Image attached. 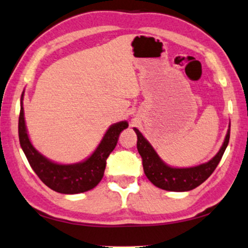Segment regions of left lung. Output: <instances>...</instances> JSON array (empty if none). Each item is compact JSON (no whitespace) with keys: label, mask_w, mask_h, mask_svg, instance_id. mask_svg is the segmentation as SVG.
Instances as JSON below:
<instances>
[{"label":"left lung","mask_w":248,"mask_h":248,"mask_svg":"<svg viewBox=\"0 0 248 248\" xmlns=\"http://www.w3.org/2000/svg\"><path fill=\"white\" fill-rule=\"evenodd\" d=\"M134 130L137 134V149L141 156L142 167H144L146 176L159 189L175 191V192H183V191L195 189L214 173L224 155L230 137L229 127L220 151L208 163L201 164L195 167H187V169H174V167H170L165 163H163V160L158 157L157 153L154 151V148L146 140L138 129L135 128Z\"/></svg>","instance_id":"8db88e82"}]
</instances>
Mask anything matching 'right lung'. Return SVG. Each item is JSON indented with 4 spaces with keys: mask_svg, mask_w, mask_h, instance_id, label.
I'll list each match as a JSON object with an SVG mask.
<instances>
[{
    "mask_svg": "<svg viewBox=\"0 0 248 248\" xmlns=\"http://www.w3.org/2000/svg\"><path fill=\"white\" fill-rule=\"evenodd\" d=\"M23 96V94H22ZM128 128L127 121L114 124L108 129L95 152L84 162L72 165H62L50 162L38 153L29 140L24 124V113L21 99L19 116V140L31 169L48 187L64 194L82 193L95 187L102 180L107 158L116 147L120 132Z\"/></svg>",
    "mask_w": 248,
    "mask_h": 248,
    "instance_id": "1",
    "label": "right lung"
}]
</instances>
